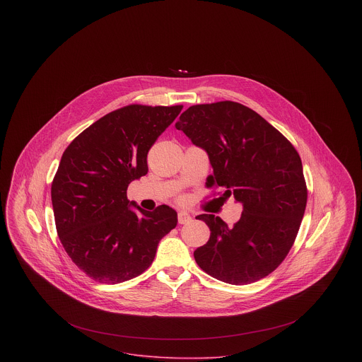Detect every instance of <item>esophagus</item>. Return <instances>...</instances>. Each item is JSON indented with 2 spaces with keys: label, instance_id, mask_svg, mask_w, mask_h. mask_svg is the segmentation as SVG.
I'll list each match as a JSON object with an SVG mask.
<instances>
[{
  "label": "esophagus",
  "instance_id": "esophagus-1",
  "mask_svg": "<svg viewBox=\"0 0 362 362\" xmlns=\"http://www.w3.org/2000/svg\"><path fill=\"white\" fill-rule=\"evenodd\" d=\"M189 221H191L189 213H187V211H180L178 213V223L180 224H188Z\"/></svg>",
  "mask_w": 362,
  "mask_h": 362
}]
</instances>
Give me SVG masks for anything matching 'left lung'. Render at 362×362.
<instances>
[{
	"mask_svg": "<svg viewBox=\"0 0 362 362\" xmlns=\"http://www.w3.org/2000/svg\"><path fill=\"white\" fill-rule=\"evenodd\" d=\"M175 128L206 151L213 167L207 188L221 187L244 206L231 228L213 214L198 216L210 238L194 252L197 263L228 284L266 277L290 252L307 206L298 152L258 112L230 100L191 105Z\"/></svg>",
	"mask_w": 362,
	"mask_h": 362,
	"instance_id": "1",
	"label": "left lung"
}]
</instances>
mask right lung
<instances>
[{"instance_id": "right-lung-1", "label": "right lung", "mask_w": 362, "mask_h": 362, "mask_svg": "<svg viewBox=\"0 0 362 362\" xmlns=\"http://www.w3.org/2000/svg\"><path fill=\"white\" fill-rule=\"evenodd\" d=\"M182 105L129 104L105 114L62 153L52 184L57 234L72 262L95 281L142 274L158 241L177 226L174 209L131 210L127 189L148 174V153Z\"/></svg>"}]
</instances>
